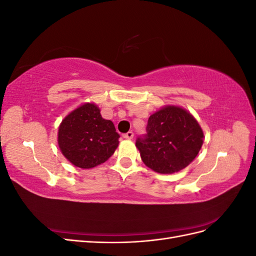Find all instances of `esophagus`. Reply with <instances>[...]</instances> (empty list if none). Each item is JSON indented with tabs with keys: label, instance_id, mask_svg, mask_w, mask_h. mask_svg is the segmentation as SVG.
<instances>
[{
	"label": "esophagus",
	"instance_id": "esophagus-1",
	"mask_svg": "<svg viewBox=\"0 0 256 256\" xmlns=\"http://www.w3.org/2000/svg\"><path fill=\"white\" fill-rule=\"evenodd\" d=\"M122 136L125 138H128V140H131V138H134V132H132V131H128V132L124 134Z\"/></svg>",
	"mask_w": 256,
	"mask_h": 256
}]
</instances>
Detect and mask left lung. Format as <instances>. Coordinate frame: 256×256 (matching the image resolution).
<instances>
[{
    "instance_id": "obj_1",
    "label": "left lung",
    "mask_w": 256,
    "mask_h": 256,
    "mask_svg": "<svg viewBox=\"0 0 256 256\" xmlns=\"http://www.w3.org/2000/svg\"><path fill=\"white\" fill-rule=\"evenodd\" d=\"M147 134L138 138L136 146L146 166L160 174L180 172L196 159L203 145L204 134L187 110L166 106L152 114Z\"/></svg>"
}]
</instances>
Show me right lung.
<instances>
[{
  "mask_svg": "<svg viewBox=\"0 0 256 256\" xmlns=\"http://www.w3.org/2000/svg\"><path fill=\"white\" fill-rule=\"evenodd\" d=\"M114 124L102 118L95 104L86 102L69 113L58 127V143L74 166L92 168L104 164L118 146Z\"/></svg>",
  "mask_w": 256,
  "mask_h": 256,
  "instance_id": "right-lung-1",
  "label": "right lung"
}]
</instances>
